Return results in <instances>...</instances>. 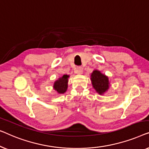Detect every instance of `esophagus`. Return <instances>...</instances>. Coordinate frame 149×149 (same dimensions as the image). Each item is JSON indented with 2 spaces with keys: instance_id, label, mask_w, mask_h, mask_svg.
I'll return each instance as SVG.
<instances>
[{
  "instance_id": "34e87169",
  "label": "esophagus",
  "mask_w": 149,
  "mask_h": 149,
  "mask_svg": "<svg viewBox=\"0 0 149 149\" xmlns=\"http://www.w3.org/2000/svg\"><path fill=\"white\" fill-rule=\"evenodd\" d=\"M75 72L76 73V74H81L83 73V68H81V67H77V68L75 69Z\"/></svg>"
}]
</instances>
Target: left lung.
Here are the masks:
<instances>
[{"label":"left lung","mask_w":149,"mask_h":149,"mask_svg":"<svg viewBox=\"0 0 149 149\" xmlns=\"http://www.w3.org/2000/svg\"><path fill=\"white\" fill-rule=\"evenodd\" d=\"M92 84L96 93L102 95L108 91L109 88V77L104 74H102L100 71L94 70L91 75Z\"/></svg>","instance_id":"left-lung-1"}]
</instances>
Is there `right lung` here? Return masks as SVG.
Segmentation results:
<instances>
[{
	"instance_id": "obj_1",
	"label": "right lung",
	"mask_w": 149,
	"mask_h": 149,
	"mask_svg": "<svg viewBox=\"0 0 149 149\" xmlns=\"http://www.w3.org/2000/svg\"><path fill=\"white\" fill-rule=\"evenodd\" d=\"M70 75H63L62 77L58 78L54 83L53 88L58 94H64L65 93L68 87V77Z\"/></svg>"
}]
</instances>
